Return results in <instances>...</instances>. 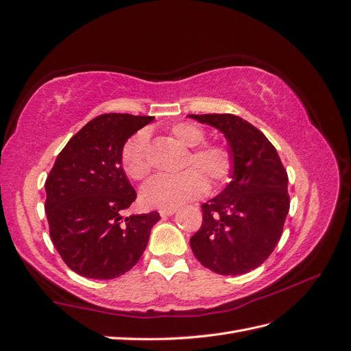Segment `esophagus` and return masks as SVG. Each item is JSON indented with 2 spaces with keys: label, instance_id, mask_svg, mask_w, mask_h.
<instances>
[{
  "label": "esophagus",
  "instance_id": "obj_1",
  "mask_svg": "<svg viewBox=\"0 0 351 351\" xmlns=\"http://www.w3.org/2000/svg\"><path fill=\"white\" fill-rule=\"evenodd\" d=\"M173 214H176V209H161L160 210V215L161 217H172Z\"/></svg>",
  "mask_w": 351,
  "mask_h": 351
}]
</instances>
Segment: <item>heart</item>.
I'll return each mask as SVG.
<instances>
[{
	"mask_svg": "<svg viewBox=\"0 0 351 351\" xmlns=\"http://www.w3.org/2000/svg\"><path fill=\"white\" fill-rule=\"evenodd\" d=\"M170 132L186 148H195L191 152L189 165L197 169H189L179 175H157L149 179L141 190V199L148 208L173 209L184 205L185 202L200 197L208 189L204 173L214 184L224 182L232 173V152L223 145L200 146L206 137L200 127L190 122H179ZM121 162L125 173L136 181H141L149 173V136L145 130L137 132L125 142L121 154Z\"/></svg>",
	"mask_w": 351,
	"mask_h": 351,
	"instance_id": "obj_1",
	"label": "heart"
}]
</instances>
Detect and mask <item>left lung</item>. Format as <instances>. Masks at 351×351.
<instances>
[{"label":"left lung","instance_id":"1","mask_svg":"<svg viewBox=\"0 0 351 351\" xmlns=\"http://www.w3.org/2000/svg\"><path fill=\"white\" fill-rule=\"evenodd\" d=\"M217 128L233 156L232 181L202 205L200 230L190 239L195 258L219 275L258 267L278 243L290 200L278 152L248 121L230 113L189 115Z\"/></svg>","mask_w":351,"mask_h":351}]
</instances>
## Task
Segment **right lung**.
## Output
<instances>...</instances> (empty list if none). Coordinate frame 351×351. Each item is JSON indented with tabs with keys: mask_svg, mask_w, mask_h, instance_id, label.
<instances>
[{
	"mask_svg": "<svg viewBox=\"0 0 351 351\" xmlns=\"http://www.w3.org/2000/svg\"><path fill=\"white\" fill-rule=\"evenodd\" d=\"M152 121L128 113L94 118L64 146L46 179L51 239L65 265L85 278L113 280L128 272L160 219L158 213L122 217L136 200L122 148Z\"/></svg>",
	"mask_w": 351,
	"mask_h": 351,
	"instance_id": "add662e5",
	"label": "right lung"
}]
</instances>
